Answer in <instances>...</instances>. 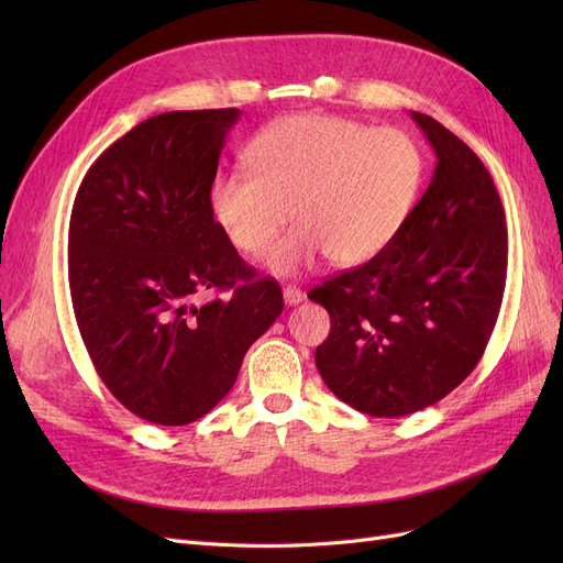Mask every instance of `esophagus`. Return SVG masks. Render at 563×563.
Wrapping results in <instances>:
<instances>
[{"label": "esophagus", "mask_w": 563, "mask_h": 563, "mask_svg": "<svg viewBox=\"0 0 563 563\" xmlns=\"http://www.w3.org/2000/svg\"><path fill=\"white\" fill-rule=\"evenodd\" d=\"M302 298H305V294L300 291L298 286H284V300H286V305H298V302H302Z\"/></svg>", "instance_id": "esophagus-1"}]
</instances>
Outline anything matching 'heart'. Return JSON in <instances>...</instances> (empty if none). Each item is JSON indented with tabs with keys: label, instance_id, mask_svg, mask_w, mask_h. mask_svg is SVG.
Returning a JSON list of instances; mask_svg holds the SVG:
<instances>
[{
	"label": "heart",
	"instance_id": "obj_1",
	"mask_svg": "<svg viewBox=\"0 0 563 563\" xmlns=\"http://www.w3.org/2000/svg\"><path fill=\"white\" fill-rule=\"evenodd\" d=\"M246 159L251 172L213 180L211 216L236 251L261 255L291 208L299 223L265 253L282 277L323 253L335 265L371 261L404 228L424 178V155L406 131L321 112L269 124Z\"/></svg>",
	"mask_w": 563,
	"mask_h": 563
}]
</instances>
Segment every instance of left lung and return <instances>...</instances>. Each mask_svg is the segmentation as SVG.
<instances>
[{"mask_svg":"<svg viewBox=\"0 0 563 563\" xmlns=\"http://www.w3.org/2000/svg\"><path fill=\"white\" fill-rule=\"evenodd\" d=\"M434 147L432 183L378 255L308 294L331 314L314 352L338 399L401 418L444 399L479 364L507 279V225L484 162L437 119L413 112Z\"/></svg>","mask_w":563,"mask_h":563,"instance_id":"left-lung-1","label":"left lung"}]
</instances>
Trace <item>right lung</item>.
I'll list each match as a JSON object with an SVG mask.
<instances>
[{"mask_svg": "<svg viewBox=\"0 0 563 563\" xmlns=\"http://www.w3.org/2000/svg\"><path fill=\"white\" fill-rule=\"evenodd\" d=\"M236 119V108L145 119L93 162L70 216L67 279L96 373L131 413L168 428L228 395L284 310L279 284L242 261L209 207Z\"/></svg>", "mask_w": 563, "mask_h": 563, "instance_id": "1", "label": "right lung"}]
</instances>
